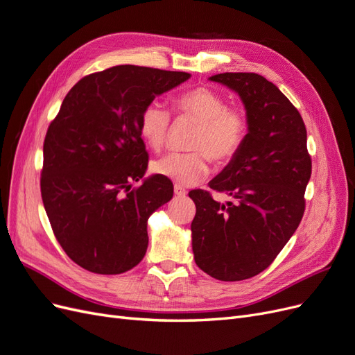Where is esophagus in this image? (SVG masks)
<instances>
[{
	"instance_id": "34e87169",
	"label": "esophagus",
	"mask_w": 355,
	"mask_h": 355,
	"mask_svg": "<svg viewBox=\"0 0 355 355\" xmlns=\"http://www.w3.org/2000/svg\"><path fill=\"white\" fill-rule=\"evenodd\" d=\"M187 194H188V192L184 188L179 187V185H175V196H178L180 198H185Z\"/></svg>"
}]
</instances>
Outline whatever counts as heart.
Masks as SVG:
<instances>
[{
    "label": "heart",
    "instance_id": "obj_1",
    "mask_svg": "<svg viewBox=\"0 0 355 355\" xmlns=\"http://www.w3.org/2000/svg\"><path fill=\"white\" fill-rule=\"evenodd\" d=\"M179 116L198 123L191 141L192 153H170L153 163L154 173L191 187L209 173V158L227 166L241 151L250 132L249 114L240 105H227L220 93L207 85H196L173 99ZM171 125V112L158 102L148 103L139 118V132L149 148H163Z\"/></svg>",
    "mask_w": 355,
    "mask_h": 355
}]
</instances>
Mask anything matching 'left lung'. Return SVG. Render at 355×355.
Returning <instances> with one entry per match:
<instances>
[{
  "label": "left lung",
  "instance_id": "1",
  "mask_svg": "<svg viewBox=\"0 0 355 355\" xmlns=\"http://www.w3.org/2000/svg\"><path fill=\"white\" fill-rule=\"evenodd\" d=\"M210 80L240 94L250 132L237 157L210 182L232 201L225 206L209 191H189L197 207L192 252L210 277L241 282L266 270L299 227L313 163L302 116L277 85L254 72Z\"/></svg>",
  "mask_w": 355,
  "mask_h": 355
}]
</instances>
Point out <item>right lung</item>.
<instances>
[{
  "mask_svg": "<svg viewBox=\"0 0 355 355\" xmlns=\"http://www.w3.org/2000/svg\"><path fill=\"white\" fill-rule=\"evenodd\" d=\"M188 72L118 65L85 75L68 92L42 146L41 198L53 234L75 263L94 274L132 270L148 247L151 214L173 184L151 176L139 118Z\"/></svg>",
  "mask_w": 355,
  "mask_h": 355,
  "instance_id": "right-lung-1",
  "label": "right lung"
}]
</instances>
